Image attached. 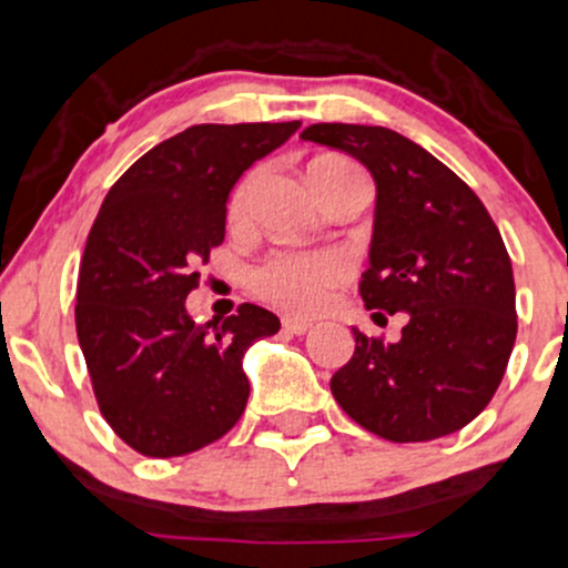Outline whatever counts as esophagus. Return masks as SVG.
Returning a JSON list of instances; mask_svg holds the SVG:
<instances>
[{"mask_svg": "<svg viewBox=\"0 0 568 568\" xmlns=\"http://www.w3.org/2000/svg\"><path fill=\"white\" fill-rule=\"evenodd\" d=\"M283 329L291 334H307L310 329H313V324H310V321H302V318H283Z\"/></svg>", "mask_w": 568, "mask_h": 568, "instance_id": "obj_1", "label": "esophagus"}]
</instances>
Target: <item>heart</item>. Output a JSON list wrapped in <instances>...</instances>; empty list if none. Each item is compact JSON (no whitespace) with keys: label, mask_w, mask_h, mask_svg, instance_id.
<instances>
[{"label":"heart","mask_w":568,"mask_h":568,"mask_svg":"<svg viewBox=\"0 0 568 568\" xmlns=\"http://www.w3.org/2000/svg\"><path fill=\"white\" fill-rule=\"evenodd\" d=\"M313 165H345L354 169L351 163L339 158L315 160ZM250 187H253V176L244 179L236 187L234 199H231V217H239L247 206ZM351 274V264L345 255L334 253V250H277L272 253L261 266H255L253 283L255 294L264 296L266 302L277 304V307L288 310V313L307 315L324 307L329 300V291L334 285L343 283Z\"/></svg>","instance_id":"obj_1"}]
</instances>
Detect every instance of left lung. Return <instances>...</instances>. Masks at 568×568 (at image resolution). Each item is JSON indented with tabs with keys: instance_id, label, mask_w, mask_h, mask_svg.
Wrapping results in <instances>:
<instances>
[{
	"instance_id": "8db88e82",
	"label": "left lung",
	"mask_w": 568,
	"mask_h": 568,
	"mask_svg": "<svg viewBox=\"0 0 568 568\" xmlns=\"http://www.w3.org/2000/svg\"><path fill=\"white\" fill-rule=\"evenodd\" d=\"M302 141L369 171L375 217L359 294L367 310L408 313L397 343L354 329L334 399L394 444L457 433L487 408L515 348V274L500 231L455 171L389 128L310 124Z\"/></svg>"
}]
</instances>
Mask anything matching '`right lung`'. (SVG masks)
Segmentation results:
<instances>
[{
  "instance_id": "obj_1",
  "label": "right lung",
  "mask_w": 568,
  "mask_h": 568,
  "mask_svg": "<svg viewBox=\"0 0 568 568\" xmlns=\"http://www.w3.org/2000/svg\"><path fill=\"white\" fill-rule=\"evenodd\" d=\"M302 122L193 124L135 160L89 231L75 329L100 414L146 457H182L223 438L244 414V354L280 329L255 304L195 324L187 294L225 239L239 176Z\"/></svg>"
}]
</instances>
